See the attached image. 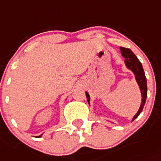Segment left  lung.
Returning a JSON list of instances; mask_svg holds the SVG:
<instances>
[{
    "instance_id": "obj_1",
    "label": "left lung",
    "mask_w": 161,
    "mask_h": 161,
    "mask_svg": "<svg viewBox=\"0 0 161 161\" xmlns=\"http://www.w3.org/2000/svg\"><path fill=\"white\" fill-rule=\"evenodd\" d=\"M121 49V55H123V57H125V62L126 66L129 69L132 70L133 71V73L135 74V76H136V82H138V85L140 86V89L142 91V103L141 105V107H140L139 110H138L137 114L134 116L133 120L136 119L141 113L143 110L144 106H145V101H146L147 97V81H146V77H145V72H144L143 67L142 65V63L140 62L139 59L136 58V55H134L133 52L130 50V48H125V47H120ZM86 98H87L88 103H90V96L89 94L86 93Z\"/></svg>"
}]
</instances>
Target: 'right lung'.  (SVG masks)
<instances>
[{
    "instance_id": "obj_1",
    "label": "right lung",
    "mask_w": 161,
    "mask_h": 161,
    "mask_svg": "<svg viewBox=\"0 0 161 161\" xmlns=\"http://www.w3.org/2000/svg\"><path fill=\"white\" fill-rule=\"evenodd\" d=\"M40 136H41V135H40V136H37V137H40Z\"/></svg>"
}]
</instances>
